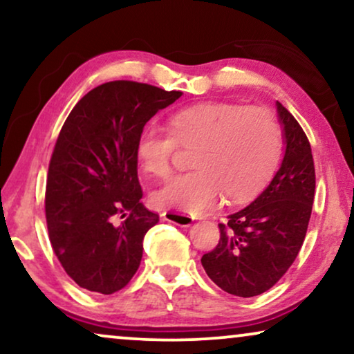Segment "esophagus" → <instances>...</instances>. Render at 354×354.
Instances as JSON below:
<instances>
[{"instance_id":"obj_1","label":"esophagus","mask_w":354,"mask_h":354,"mask_svg":"<svg viewBox=\"0 0 354 354\" xmlns=\"http://www.w3.org/2000/svg\"><path fill=\"white\" fill-rule=\"evenodd\" d=\"M162 219L167 221V222H172V224H177L180 227H188L192 225L193 222V216L187 214V212H182V211H164L162 212Z\"/></svg>"}]
</instances>
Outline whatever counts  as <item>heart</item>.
<instances>
[{"label":"heart","mask_w":354,"mask_h":354,"mask_svg":"<svg viewBox=\"0 0 354 354\" xmlns=\"http://www.w3.org/2000/svg\"><path fill=\"white\" fill-rule=\"evenodd\" d=\"M178 147L195 149V171L171 178L151 200L159 207L198 212L224 193L232 201L258 195L277 171L283 132L277 115L264 106L203 103L176 111L169 130H142L135 156L149 176L166 178Z\"/></svg>","instance_id":"b5f03b06"}]
</instances>
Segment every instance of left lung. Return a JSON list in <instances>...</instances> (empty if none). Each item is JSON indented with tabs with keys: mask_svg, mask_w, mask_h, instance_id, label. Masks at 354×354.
Masks as SVG:
<instances>
[{
	"mask_svg": "<svg viewBox=\"0 0 354 354\" xmlns=\"http://www.w3.org/2000/svg\"><path fill=\"white\" fill-rule=\"evenodd\" d=\"M287 149L269 187L221 222L216 248L203 254L206 274L224 292L250 298L268 292L301 250L313 211L316 171L309 140L277 101Z\"/></svg>",
	"mask_w": 354,
	"mask_h": 354,
	"instance_id": "1",
	"label": "left lung"
}]
</instances>
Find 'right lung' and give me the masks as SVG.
<instances>
[{
    "label": "right lung",
    "mask_w": 354,
    "mask_h": 354,
    "mask_svg": "<svg viewBox=\"0 0 354 354\" xmlns=\"http://www.w3.org/2000/svg\"><path fill=\"white\" fill-rule=\"evenodd\" d=\"M180 96L142 82H106L67 115L48 167L45 214L53 251L79 287L113 295L137 272L143 236L159 214L140 203L135 142Z\"/></svg>",
    "instance_id": "right-lung-1"
}]
</instances>
